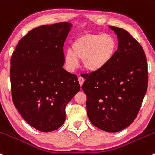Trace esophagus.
Masks as SVG:
<instances>
[{"label": "esophagus", "instance_id": "1", "mask_svg": "<svg viewBox=\"0 0 155 155\" xmlns=\"http://www.w3.org/2000/svg\"><path fill=\"white\" fill-rule=\"evenodd\" d=\"M78 80H79V84H80V86L82 87L83 82H84V79L83 77H82V76H79V79H78Z\"/></svg>", "mask_w": 155, "mask_h": 155}]
</instances>
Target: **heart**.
<instances>
[{
    "label": "heart",
    "mask_w": 155,
    "mask_h": 155,
    "mask_svg": "<svg viewBox=\"0 0 155 155\" xmlns=\"http://www.w3.org/2000/svg\"><path fill=\"white\" fill-rule=\"evenodd\" d=\"M117 48V40L111 34H83L73 41L72 50L65 51V64L68 69L73 71L79 66V60H82L87 71H99L110 63Z\"/></svg>",
    "instance_id": "obj_1"
}]
</instances>
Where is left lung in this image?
I'll return each instance as SVG.
<instances>
[{
  "instance_id": "8db88e82",
  "label": "left lung",
  "mask_w": 155,
  "mask_h": 155,
  "mask_svg": "<svg viewBox=\"0 0 155 155\" xmlns=\"http://www.w3.org/2000/svg\"><path fill=\"white\" fill-rule=\"evenodd\" d=\"M109 28L119 41L114 56L103 69L84 74L82 88L91 123L107 132H117L137 116L147 91L148 64L142 46L129 32Z\"/></svg>"
}]
</instances>
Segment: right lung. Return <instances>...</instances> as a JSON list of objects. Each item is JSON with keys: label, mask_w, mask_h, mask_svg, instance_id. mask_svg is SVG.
Instances as JSON below:
<instances>
[{"label": "right lung", "mask_w": 155, "mask_h": 155, "mask_svg": "<svg viewBox=\"0 0 155 155\" xmlns=\"http://www.w3.org/2000/svg\"><path fill=\"white\" fill-rule=\"evenodd\" d=\"M71 27L61 22L30 30L11 58L13 103L24 120L42 132L64 124L65 107L80 90L77 76L63 68V47Z\"/></svg>", "instance_id": "right-lung-1"}]
</instances>
